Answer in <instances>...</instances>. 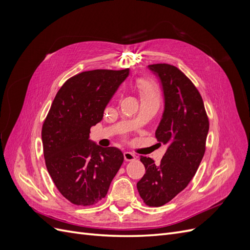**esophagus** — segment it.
I'll use <instances>...</instances> for the list:
<instances>
[{
	"instance_id": "34e87169",
	"label": "esophagus",
	"mask_w": 250,
	"mask_h": 250,
	"mask_svg": "<svg viewBox=\"0 0 250 250\" xmlns=\"http://www.w3.org/2000/svg\"><path fill=\"white\" fill-rule=\"evenodd\" d=\"M124 158H125L126 162H131V161L137 160V156H135L134 153L128 152V151H126V152H124Z\"/></svg>"
}]
</instances>
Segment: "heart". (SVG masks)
Returning <instances> with one entry per match:
<instances>
[{
    "label": "heart",
    "mask_w": 250,
    "mask_h": 250,
    "mask_svg": "<svg viewBox=\"0 0 250 250\" xmlns=\"http://www.w3.org/2000/svg\"><path fill=\"white\" fill-rule=\"evenodd\" d=\"M139 87L141 90L143 100L144 99L158 100V88L152 80L146 79V78L140 79Z\"/></svg>",
    "instance_id": "obj_1"
}]
</instances>
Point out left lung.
I'll return each instance as SVG.
<instances>
[{"instance_id":"1","label":"left lung","mask_w":250,"mask_h":250,"mask_svg":"<svg viewBox=\"0 0 250 250\" xmlns=\"http://www.w3.org/2000/svg\"><path fill=\"white\" fill-rule=\"evenodd\" d=\"M161 80L165 109L155 131L158 142L168 145L160 165L141 156L146 173L137 184L149 207H162L187 188L206 152L208 119L198 89L176 66L148 65Z\"/></svg>"}]
</instances>
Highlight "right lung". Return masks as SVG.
Returning a JSON list of instances; mask_svg holds the SVG:
<instances>
[{"mask_svg":"<svg viewBox=\"0 0 250 250\" xmlns=\"http://www.w3.org/2000/svg\"><path fill=\"white\" fill-rule=\"evenodd\" d=\"M129 69L94 70L67 79L55 96L42 129L43 156L53 183L76 206H93L107 194L124 156L116 147L89 140Z\"/></svg>","mask_w":250,"mask_h":250,"instance_id":"right-lung-1","label":"right lung"}]
</instances>
